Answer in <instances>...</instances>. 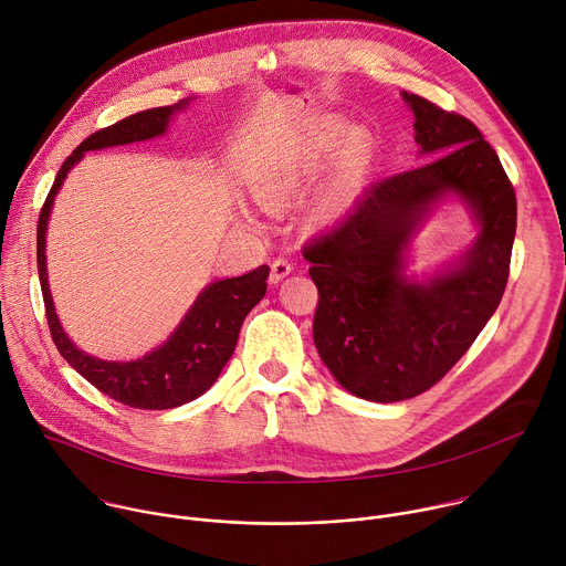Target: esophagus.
Returning <instances> with one entry per match:
<instances>
[{
	"instance_id": "34e87169",
	"label": "esophagus",
	"mask_w": 566,
	"mask_h": 566,
	"mask_svg": "<svg viewBox=\"0 0 566 566\" xmlns=\"http://www.w3.org/2000/svg\"><path fill=\"white\" fill-rule=\"evenodd\" d=\"M291 271H293V264H291L289 260H284V258L273 260V264H271V282H273V284L282 282Z\"/></svg>"
}]
</instances>
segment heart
Wrapping results in <instances>:
<instances>
[{
	"mask_svg": "<svg viewBox=\"0 0 566 566\" xmlns=\"http://www.w3.org/2000/svg\"><path fill=\"white\" fill-rule=\"evenodd\" d=\"M340 138H343V132H332L317 140L304 143L302 147L291 151V156L280 160L273 170H269L255 184L258 201L269 210H277L286 199H291L308 181V177L317 170L322 156L332 151L340 143ZM365 149H367V136L360 132L352 134L347 145L349 164H358V158L365 154ZM345 201H347V188L345 184H336L317 197V201L313 203L311 217L315 221H329L336 214H340V210L345 208Z\"/></svg>",
	"mask_w": 566,
	"mask_h": 566,
	"instance_id": "obj_1",
	"label": "heart"
}]
</instances>
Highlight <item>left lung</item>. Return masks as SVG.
Returning <instances> with one entry per match:
<instances>
[{
    "label": "left lung",
    "instance_id": "1",
    "mask_svg": "<svg viewBox=\"0 0 566 566\" xmlns=\"http://www.w3.org/2000/svg\"><path fill=\"white\" fill-rule=\"evenodd\" d=\"M430 164L387 177L302 255L319 300L313 343L354 396L396 402L423 394L468 352L497 311L515 241L517 199L500 156L463 116L400 94ZM457 196L480 228L452 265L419 281L407 249L429 212Z\"/></svg>",
    "mask_w": 566,
    "mask_h": 566
}]
</instances>
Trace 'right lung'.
<instances>
[{
	"label": "right lung",
	"mask_w": 566,
	"mask_h": 566,
	"mask_svg": "<svg viewBox=\"0 0 566 566\" xmlns=\"http://www.w3.org/2000/svg\"><path fill=\"white\" fill-rule=\"evenodd\" d=\"M188 98L168 107H154L132 114L112 127H105L80 143L64 160L38 221V273L51 338L62 358L103 394L138 410H170L201 396L219 378L223 365L234 352L241 322L264 297L269 266L247 275L210 282L188 308L179 327L149 354L136 360H103L77 349L64 334L55 315L49 275H46V223L53 199L66 175L85 151L114 145H129L166 134L172 116L188 107Z\"/></svg>",
	"instance_id": "1"
}]
</instances>
